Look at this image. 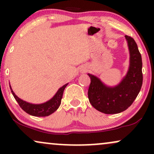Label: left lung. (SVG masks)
<instances>
[{
	"instance_id": "left-lung-1",
	"label": "left lung",
	"mask_w": 154,
	"mask_h": 154,
	"mask_svg": "<svg viewBox=\"0 0 154 154\" xmlns=\"http://www.w3.org/2000/svg\"><path fill=\"white\" fill-rule=\"evenodd\" d=\"M130 51V66L126 76L115 87H108L91 74L88 88L90 103L96 110L106 114L126 110L137 98L143 84L142 58L135 40L125 35Z\"/></svg>"
}]
</instances>
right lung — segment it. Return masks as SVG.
Masks as SVG:
<instances>
[{"label": "right lung", "mask_w": 154, "mask_h": 154, "mask_svg": "<svg viewBox=\"0 0 154 154\" xmlns=\"http://www.w3.org/2000/svg\"><path fill=\"white\" fill-rule=\"evenodd\" d=\"M67 85H68V83L63 85L61 88H60L57 93H56V95L51 100L41 104H32L20 99L12 91L11 85L10 88L12 94H13L17 103H19V106L22 108L26 113L35 116H47L57 110L58 108L61 105L63 91H64Z\"/></svg>", "instance_id": "add662e5"}]
</instances>
